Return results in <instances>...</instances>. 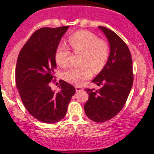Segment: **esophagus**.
I'll list each match as a JSON object with an SVG mask.
<instances>
[{
  "instance_id": "obj_1",
  "label": "esophagus",
  "mask_w": 154,
  "mask_h": 154,
  "mask_svg": "<svg viewBox=\"0 0 154 154\" xmlns=\"http://www.w3.org/2000/svg\"><path fill=\"white\" fill-rule=\"evenodd\" d=\"M75 89H76V91H77V92H79V91H81L82 90H83V88L80 86H76Z\"/></svg>"
}]
</instances>
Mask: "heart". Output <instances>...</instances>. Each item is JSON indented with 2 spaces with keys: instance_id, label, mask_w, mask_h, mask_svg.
Wrapping results in <instances>:
<instances>
[{
  "instance_id": "heart-1",
  "label": "heart",
  "mask_w": 154,
  "mask_h": 154,
  "mask_svg": "<svg viewBox=\"0 0 154 154\" xmlns=\"http://www.w3.org/2000/svg\"><path fill=\"white\" fill-rule=\"evenodd\" d=\"M68 42L74 52L83 54L81 64L83 66L69 68L63 73V79L68 83L79 86L92 75L90 66L95 72L102 69L108 59L109 46L106 42L99 39L95 34L89 31L76 32L70 37ZM70 54L66 45H59L55 53L57 64L62 68L67 66Z\"/></svg>"
}]
</instances>
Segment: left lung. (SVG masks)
<instances>
[{"mask_svg": "<svg viewBox=\"0 0 154 154\" xmlns=\"http://www.w3.org/2000/svg\"><path fill=\"white\" fill-rule=\"evenodd\" d=\"M110 48L106 65L93 83L99 90L86 88L88 100L84 110L94 122H105L116 116L125 106L133 83V61L130 50L125 42L113 31L99 26Z\"/></svg>", "mask_w": 154, "mask_h": 154, "instance_id": "obj_1", "label": "left lung"}]
</instances>
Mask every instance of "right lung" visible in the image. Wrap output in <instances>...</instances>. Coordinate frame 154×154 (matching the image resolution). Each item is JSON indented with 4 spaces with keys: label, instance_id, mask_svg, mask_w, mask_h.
<instances>
[{
    "label": "right lung",
    "instance_id": "add662e5",
    "mask_svg": "<svg viewBox=\"0 0 154 154\" xmlns=\"http://www.w3.org/2000/svg\"><path fill=\"white\" fill-rule=\"evenodd\" d=\"M68 26L35 31L23 46L15 68V81L20 97L29 114L39 122L54 124L66 116L75 88L60 80V91L50 86L57 68L55 53Z\"/></svg>",
    "mask_w": 154,
    "mask_h": 154
}]
</instances>
